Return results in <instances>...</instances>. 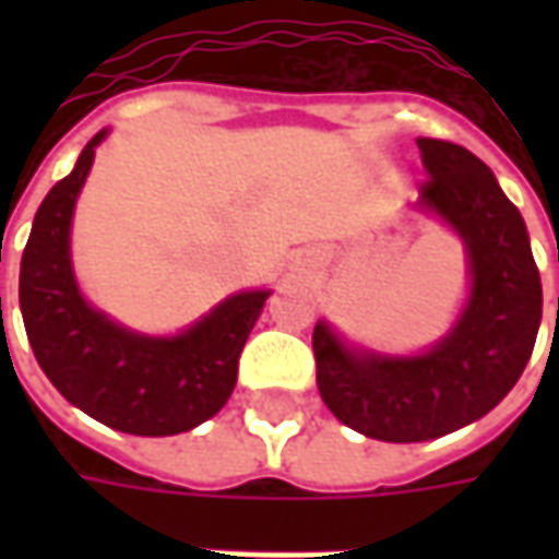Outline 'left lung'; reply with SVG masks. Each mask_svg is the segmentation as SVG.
Wrapping results in <instances>:
<instances>
[{
	"label": "left lung",
	"mask_w": 559,
	"mask_h": 559,
	"mask_svg": "<svg viewBox=\"0 0 559 559\" xmlns=\"http://www.w3.org/2000/svg\"><path fill=\"white\" fill-rule=\"evenodd\" d=\"M428 182L421 212L464 245L469 293L461 314L428 350L395 356L344 344L326 320L314 326L320 399L347 428L421 443L491 413L515 386L542 323V281L527 224L488 164L445 140L419 138Z\"/></svg>",
	"instance_id": "left-lung-1"
}]
</instances>
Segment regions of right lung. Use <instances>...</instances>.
Segmentation results:
<instances>
[{
  "label": "right lung",
  "mask_w": 559,
  "mask_h": 559,
  "mask_svg": "<svg viewBox=\"0 0 559 559\" xmlns=\"http://www.w3.org/2000/svg\"><path fill=\"white\" fill-rule=\"evenodd\" d=\"M104 138L98 131L86 143L35 212L20 260L23 326L62 399L116 431L170 437L227 404L239 353L272 290L233 293L179 335H143L92 308L71 263V221Z\"/></svg>",
  "instance_id": "1"
}]
</instances>
